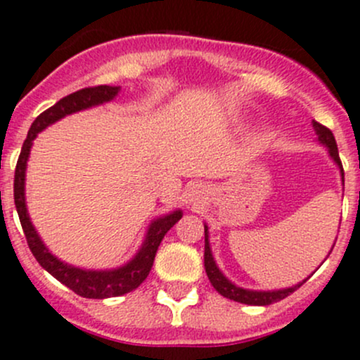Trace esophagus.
<instances>
[{
  "label": "esophagus",
  "mask_w": 360,
  "mask_h": 360,
  "mask_svg": "<svg viewBox=\"0 0 360 360\" xmlns=\"http://www.w3.org/2000/svg\"><path fill=\"white\" fill-rule=\"evenodd\" d=\"M184 198L190 207H200L205 200H207V188L202 183H193L186 188L184 191Z\"/></svg>",
  "instance_id": "1"
}]
</instances>
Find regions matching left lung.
<instances>
[{
  "instance_id": "left-lung-1",
  "label": "left lung",
  "mask_w": 360,
  "mask_h": 360,
  "mask_svg": "<svg viewBox=\"0 0 360 360\" xmlns=\"http://www.w3.org/2000/svg\"><path fill=\"white\" fill-rule=\"evenodd\" d=\"M313 128H315V134L319 135V142L322 146H326L327 151H329V156L333 158V162L336 163L338 169H340L341 174V181H343L345 186V172H343V165H341L340 160V153H338V146H336V139H334L333 131L329 128H326L323 124L316 123L313 121ZM204 233H205V246H204V267L205 273H207L209 281H211L212 287L216 288L218 294H221L223 297L230 299V301L240 302V304H250V306H269L273 304V302L281 301V299L288 297L290 294H294L302 283H306V280H302L301 283L292 285L288 288H280V290H251V288H243L239 285L232 283L225 274L219 271V267L216 265L214 257H212L211 251V244H209V229L207 225H204ZM334 248V246H333Z\"/></svg>"
}]
</instances>
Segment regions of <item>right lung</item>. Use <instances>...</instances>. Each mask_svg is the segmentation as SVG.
Here are the masks:
<instances>
[{
    "mask_svg": "<svg viewBox=\"0 0 360 360\" xmlns=\"http://www.w3.org/2000/svg\"><path fill=\"white\" fill-rule=\"evenodd\" d=\"M120 91V86L86 87V89H80V91L65 96L58 103H54L51 109L44 110L33 121L30 131H27V137L24 141L22 149H20V156L17 160L15 179H13V200H15L17 214H19L20 225H22L24 236H26L31 253L34 255L38 264L47 273H51L56 280L61 281L65 287L75 292L77 295L86 299L117 297V295H124L128 292L135 290L148 278L149 271L153 267V262H155V255L165 233L183 218V211L176 209V211L169 212V214H163L160 218L153 219L149 223L148 232H146L144 240H142L137 253L127 264L120 265L116 269H82L66 264L61 258L51 253V250L45 246L34 225L31 223L26 205V169L31 146H33L37 135L44 131L47 127L54 124L56 121L70 116V114L112 102Z\"/></svg>",
    "mask_w": 360,
    "mask_h": 360,
    "instance_id": "add662e5",
    "label": "right lung"
}]
</instances>
